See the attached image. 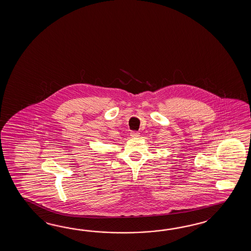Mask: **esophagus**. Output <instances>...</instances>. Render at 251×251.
I'll use <instances>...</instances> for the list:
<instances>
[{"label":"esophagus","instance_id":"esophagus-1","mask_svg":"<svg viewBox=\"0 0 251 251\" xmlns=\"http://www.w3.org/2000/svg\"><path fill=\"white\" fill-rule=\"evenodd\" d=\"M131 136L132 137H139L140 136V133H138V132H136V131H133V132H131Z\"/></svg>","mask_w":251,"mask_h":251}]
</instances>
